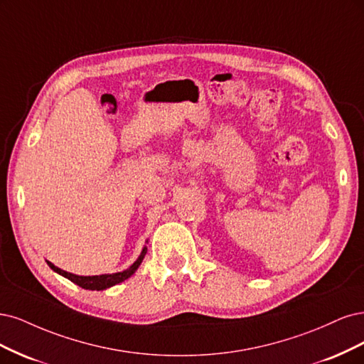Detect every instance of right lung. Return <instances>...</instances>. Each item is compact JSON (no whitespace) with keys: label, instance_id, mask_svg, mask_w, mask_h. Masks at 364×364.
<instances>
[{"label":"right lung","instance_id":"right-lung-1","mask_svg":"<svg viewBox=\"0 0 364 364\" xmlns=\"http://www.w3.org/2000/svg\"><path fill=\"white\" fill-rule=\"evenodd\" d=\"M146 243H148V240H146ZM146 251H148V248H146V246H144V250H142V252H140V255L137 257V260L130 267L125 269V271L116 272V274H102V275H87V277H85V275H75V274H71V272H66V271H63V269L54 266L48 260H46V263H48V266L53 269L54 272L68 278L69 281H73L74 284H77L80 287H83L86 290H105V289L113 287V286L119 284V283H122V281L130 278L137 271V267L140 266V263L144 262Z\"/></svg>","mask_w":364,"mask_h":364}]
</instances>
